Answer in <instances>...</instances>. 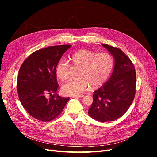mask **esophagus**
Returning a JSON list of instances; mask_svg holds the SVG:
<instances>
[{
  "mask_svg": "<svg viewBox=\"0 0 157 157\" xmlns=\"http://www.w3.org/2000/svg\"><path fill=\"white\" fill-rule=\"evenodd\" d=\"M84 96V95H77V96H73V98H82Z\"/></svg>",
  "mask_w": 157,
  "mask_h": 157,
  "instance_id": "34e87169",
  "label": "esophagus"
}]
</instances>
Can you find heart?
I'll return each mask as SVG.
<instances>
[{
    "instance_id": "b5f03b06",
    "label": "heart",
    "mask_w": 157,
    "mask_h": 157,
    "mask_svg": "<svg viewBox=\"0 0 157 157\" xmlns=\"http://www.w3.org/2000/svg\"><path fill=\"white\" fill-rule=\"evenodd\" d=\"M71 65L78 69V78L70 79L61 86V92L65 96H76L87 90L90 86L97 89L105 83L114 67V58L108 53H99L90 50H80L69 57ZM70 67L64 59L57 65L56 74L61 80L69 77Z\"/></svg>"
}]
</instances>
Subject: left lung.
I'll return each instance as SVG.
<instances>
[{
  "instance_id": "1",
  "label": "left lung",
  "mask_w": 157,
  "mask_h": 157,
  "mask_svg": "<svg viewBox=\"0 0 157 157\" xmlns=\"http://www.w3.org/2000/svg\"><path fill=\"white\" fill-rule=\"evenodd\" d=\"M115 58L111 77L93 94L88 115L99 122L115 121L129 109L136 94V73L130 59L121 49L103 44Z\"/></svg>"
}]
</instances>
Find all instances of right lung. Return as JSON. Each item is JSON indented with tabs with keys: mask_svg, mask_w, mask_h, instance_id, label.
I'll return each instance as SVG.
<instances>
[{
	"mask_svg": "<svg viewBox=\"0 0 157 157\" xmlns=\"http://www.w3.org/2000/svg\"><path fill=\"white\" fill-rule=\"evenodd\" d=\"M71 46H52L36 50L21 65L17 82L18 97L26 111L37 120L46 122L54 119L69 101V98L55 94L59 86L56 68Z\"/></svg>",
	"mask_w": 157,
	"mask_h": 157,
	"instance_id": "add662e5",
	"label": "right lung"
}]
</instances>
